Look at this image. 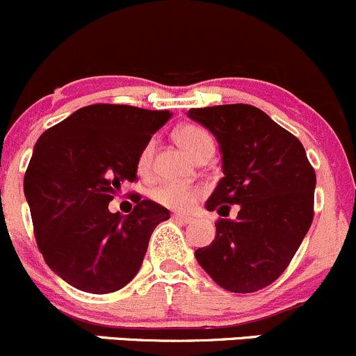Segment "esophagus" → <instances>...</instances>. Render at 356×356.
Returning <instances> with one entry per match:
<instances>
[{
    "mask_svg": "<svg viewBox=\"0 0 356 356\" xmlns=\"http://www.w3.org/2000/svg\"><path fill=\"white\" fill-rule=\"evenodd\" d=\"M173 217L177 220H179V222H181V224H192L193 222V217H190V216H181V213H175Z\"/></svg>",
    "mask_w": 356,
    "mask_h": 356,
    "instance_id": "34e87169",
    "label": "esophagus"
}]
</instances>
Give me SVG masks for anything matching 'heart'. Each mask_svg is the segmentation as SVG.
<instances>
[{
  "label": "heart",
  "mask_w": 356,
  "mask_h": 356,
  "mask_svg": "<svg viewBox=\"0 0 356 356\" xmlns=\"http://www.w3.org/2000/svg\"><path fill=\"white\" fill-rule=\"evenodd\" d=\"M175 139L178 144L193 156L195 159L205 152L213 151V140L210 134L200 125H181L175 132ZM152 152H154V140H147L137 156V170L140 173H146L151 166ZM204 195V188L195 183H183V181H161L151 190V198L156 204L163 207L173 210H188L198 198Z\"/></svg>",
  "instance_id": "obj_1"
}]
</instances>
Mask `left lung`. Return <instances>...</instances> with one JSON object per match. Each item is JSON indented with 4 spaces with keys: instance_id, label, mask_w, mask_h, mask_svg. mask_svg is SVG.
<instances>
[{
    "instance_id": "obj_1",
    "label": "left lung",
    "mask_w": 356,
    "mask_h": 356,
    "mask_svg": "<svg viewBox=\"0 0 356 356\" xmlns=\"http://www.w3.org/2000/svg\"><path fill=\"white\" fill-rule=\"evenodd\" d=\"M188 117L222 152L224 177L207 209L229 216L239 205L236 219L217 220L216 239L195 258L222 289L258 292L284 273L311 227L316 171L300 140L253 105L192 108Z\"/></svg>"
}]
</instances>
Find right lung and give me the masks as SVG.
I'll return each instance as SVG.
<instances>
[{
	"label": "right lung",
	"mask_w": 356,
	"mask_h": 356,
	"mask_svg": "<svg viewBox=\"0 0 356 356\" xmlns=\"http://www.w3.org/2000/svg\"><path fill=\"white\" fill-rule=\"evenodd\" d=\"M170 110L95 103L76 110L37 140L24 192L45 263L90 293L122 289L139 271L156 225L170 210L132 193L129 216L108 204L137 179V156Z\"/></svg>",
	"instance_id": "1"
}]
</instances>
